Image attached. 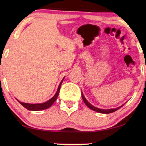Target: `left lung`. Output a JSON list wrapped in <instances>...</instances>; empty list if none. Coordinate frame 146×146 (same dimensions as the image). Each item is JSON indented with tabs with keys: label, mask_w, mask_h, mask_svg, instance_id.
Instances as JSON below:
<instances>
[{
	"label": "left lung",
	"mask_w": 146,
	"mask_h": 146,
	"mask_svg": "<svg viewBox=\"0 0 146 146\" xmlns=\"http://www.w3.org/2000/svg\"><path fill=\"white\" fill-rule=\"evenodd\" d=\"M82 99H83V101L85 103V104L90 109L92 110L95 111H97V112L98 113H112L113 111H115L116 110H117L119 108H120L121 107H122L123 104L122 106H120L119 107H117L116 108H113V109H106V110H104V109H101V108H96L95 106H94L91 104L90 103H89L88 102L86 99L85 98L84 96V94L82 92Z\"/></svg>",
	"instance_id": "8db88e82"
}]
</instances>
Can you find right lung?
I'll list each match as a JSON object with an SVG mask.
<instances>
[{"mask_svg":"<svg viewBox=\"0 0 146 146\" xmlns=\"http://www.w3.org/2000/svg\"><path fill=\"white\" fill-rule=\"evenodd\" d=\"M64 79V77L63 78V79L62 80L60 83V84L58 86V88L57 92H56L55 95L52 98L50 99L49 100L45 102L41 103V104H29V103L21 102L18 100H17L19 101V102L21 104L22 106H23L25 107V108H27V110H31V111H40V110H43L48 108L52 106V105L54 103L56 100L57 99L60 90L62 83Z\"/></svg>","mask_w":146,"mask_h":146,"instance_id":"obj_1","label":"right lung"}]
</instances>
